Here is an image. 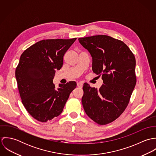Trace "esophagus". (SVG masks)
Masks as SVG:
<instances>
[{
	"label": "esophagus",
	"instance_id": "34e87169",
	"mask_svg": "<svg viewBox=\"0 0 156 156\" xmlns=\"http://www.w3.org/2000/svg\"><path fill=\"white\" fill-rule=\"evenodd\" d=\"M77 87H78V88H82V87H83V84H82L81 82H79V83H77Z\"/></svg>",
	"mask_w": 156,
	"mask_h": 156
}]
</instances>
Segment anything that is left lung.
Returning <instances> with one entry per match:
<instances>
[{
  "label": "left lung",
  "instance_id": "1",
  "mask_svg": "<svg viewBox=\"0 0 156 156\" xmlns=\"http://www.w3.org/2000/svg\"><path fill=\"white\" fill-rule=\"evenodd\" d=\"M92 58V71L101 75L99 89L84 83L82 103L89 118L100 125L111 123L127 108L136 83V59L122 41L104 35L79 38Z\"/></svg>",
  "mask_w": 156,
  "mask_h": 156
}]
</instances>
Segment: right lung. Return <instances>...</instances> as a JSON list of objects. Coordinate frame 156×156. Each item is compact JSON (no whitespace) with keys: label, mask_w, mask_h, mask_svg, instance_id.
<instances>
[{"label":"right lung","mask_w":156,"mask_h":156,"mask_svg":"<svg viewBox=\"0 0 156 156\" xmlns=\"http://www.w3.org/2000/svg\"><path fill=\"white\" fill-rule=\"evenodd\" d=\"M76 38L43 40L24 51L16 69V78L23 105L38 121L45 122L63 111L76 82L53 83L56 70L63 65L64 56Z\"/></svg>","instance_id":"1"}]
</instances>
